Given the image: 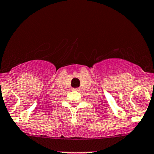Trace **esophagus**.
<instances>
[{
    "instance_id": "obj_1",
    "label": "esophagus",
    "mask_w": 154,
    "mask_h": 154,
    "mask_svg": "<svg viewBox=\"0 0 154 154\" xmlns=\"http://www.w3.org/2000/svg\"><path fill=\"white\" fill-rule=\"evenodd\" d=\"M79 88H72V91H79Z\"/></svg>"
}]
</instances>
